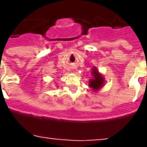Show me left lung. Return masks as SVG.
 Instances as JSON below:
<instances>
[{
  "instance_id": "obj_1",
  "label": "left lung",
  "mask_w": 147,
  "mask_h": 147,
  "mask_svg": "<svg viewBox=\"0 0 147 147\" xmlns=\"http://www.w3.org/2000/svg\"><path fill=\"white\" fill-rule=\"evenodd\" d=\"M91 74L92 75V78L89 80L88 84H89V87L92 89V91L96 92H98L101 88H103V86L105 85V78L103 75L99 72L97 68L96 67H94L92 69Z\"/></svg>"
}]
</instances>
